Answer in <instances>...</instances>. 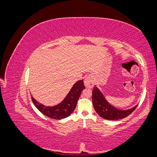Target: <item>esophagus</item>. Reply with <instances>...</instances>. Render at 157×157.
Instances as JSON below:
<instances>
[{
	"label": "esophagus",
	"mask_w": 157,
	"mask_h": 157,
	"mask_svg": "<svg viewBox=\"0 0 157 157\" xmlns=\"http://www.w3.org/2000/svg\"><path fill=\"white\" fill-rule=\"evenodd\" d=\"M84 85L87 88H92L94 85V80L92 76H88L84 80Z\"/></svg>",
	"instance_id": "34e87169"
}]
</instances>
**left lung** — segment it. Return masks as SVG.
Wrapping results in <instances>:
<instances>
[{
  "label": "left lung",
  "mask_w": 157,
  "mask_h": 157,
  "mask_svg": "<svg viewBox=\"0 0 157 157\" xmlns=\"http://www.w3.org/2000/svg\"><path fill=\"white\" fill-rule=\"evenodd\" d=\"M92 103L95 111L99 116L107 120L116 121L124 118L130 115L134 111L137 105L128 110L123 111L117 109L111 105L103 97L101 92L96 87L94 86L92 92Z\"/></svg>",
  "instance_id": "obj_1"
}]
</instances>
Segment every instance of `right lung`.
Wrapping results in <instances>:
<instances>
[{"mask_svg":"<svg viewBox=\"0 0 157 157\" xmlns=\"http://www.w3.org/2000/svg\"><path fill=\"white\" fill-rule=\"evenodd\" d=\"M84 88L83 80H79L74 84L64 100L54 107H46L42 105L33 97H31V99L36 107L42 114L53 119L59 120L69 117L73 112L80 94Z\"/></svg>","mask_w":157,"mask_h":157,"instance_id":"1","label":"right lung"}]
</instances>
